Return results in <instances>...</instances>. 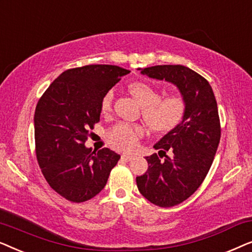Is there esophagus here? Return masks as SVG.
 Masks as SVG:
<instances>
[{"instance_id":"obj_1","label":"esophagus","mask_w":252,"mask_h":252,"mask_svg":"<svg viewBox=\"0 0 252 252\" xmlns=\"http://www.w3.org/2000/svg\"><path fill=\"white\" fill-rule=\"evenodd\" d=\"M122 158H123L124 160H126V161H129V160L134 159V156H133V155H123Z\"/></svg>"}]
</instances>
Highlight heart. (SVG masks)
Listing matches in <instances>:
<instances>
[{"instance_id": "heart-1", "label": "heart", "mask_w": 252, "mask_h": 252, "mask_svg": "<svg viewBox=\"0 0 252 252\" xmlns=\"http://www.w3.org/2000/svg\"><path fill=\"white\" fill-rule=\"evenodd\" d=\"M128 91L135 101L142 106L144 122L157 133H168L181 123L185 116L186 103L182 96L172 94L160 97L159 92L153 86L142 81H134ZM113 94L108 92L102 98V111H108L111 105ZM143 135L141 126L119 124L110 130L108 139L110 144L118 150L130 151L135 149L139 139Z\"/></svg>"}]
</instances>
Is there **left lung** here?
<instances>
[{
    "label": "left lung",
    "instance_id": "8db88e82",
    "mask_svg": "<svg viewBox=\"0 0 252 252\" xmlns=\"http://www.w3.org/2000/svg\"><path fill=\"white\" fill-rule=\"evenodd\" d=\"M141 74L174 85L185 99L181 123L161 137L146 157L148 170L136 177L139 191L148 201L170 208L197 190L211 167L220 141L218 106L211 86L202 75L184 65H156L137 68ZM168 151L170 155H165Z\"/></svg>",
    "mask_w": 252,
    "mask_h": 252
}]
</instances>
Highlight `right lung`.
I'll use <instances>...</instances> for the list:
<instances>
[{
    "label": "right lung",
    "instance_id": "add662e5",
    "mask_svg": "<svg viewBox=\"0 0 252 252\" xmlns=\"http://www.w3.org/2000/svg\"><path fill=\"white\" fill-rule=\"evenodd\" d=\"M130 71L116 65L71 68L55 79L34 113L36 158L55 191L71 202L88 201L104 188L120 155L85 146L99 122L102 98Z\"/></svg>",
    "mask_w": 252,
    "mask_h": 252
}]
</instances>
